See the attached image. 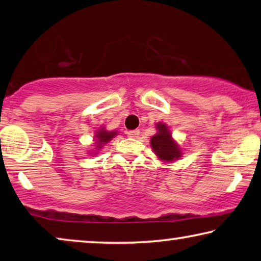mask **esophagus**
<instances>
[{
	"label": "esophagus",
	"mask_w": 261,
	"mask_h": 261,
	"mask_svg": "<svg viewBox=\"0 0 261 261\" xmlns=\"http://www.w3.org/2000/svg\"><path fill=\"white\" fill-rule=\"evenodd\" d=\"M126 135L129 136V137H131V138H136V137H138L139 130H130V131L126 132Z\"/></svg>",
	"instance_id": "obj_1"
}]
</instances>
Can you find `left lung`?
Listing matches in <instances>:
<instances>
[{
	"mask_svg": "<svg viewBox=\"0 0 261 261\" xmlns=\"http://www.w3.org/2000/svg\"><path fill=\"white\" fill-rule=\"evenodd\" d=\"M157 130H159V132L150 141L153 152L161 160L167 161V162L175 161L178 157H181V150H179L178 145L176 144L175 141H172L171 135L166 124H157Z\"/></svg>",
	"mask_w": 261,
	"mask_h": 261,
	"instance_id": "8db88e82",
	"label": "left lung"
}]
</instances>
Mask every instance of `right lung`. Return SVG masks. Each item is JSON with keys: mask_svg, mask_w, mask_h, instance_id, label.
I'll return each mask as SVG.
<instances>
[{"mask_svg": "<svg viewBox=\"0 0 261 261\" xmlns=\"http://www.w3.org/2000/svg\"><path fill=\"white\" fill-rule=\"evenodd\" d=\"M117 135L116 131H106L104 129L99 130L97 132V135H95V137H97V145L98 148H101V145H104L105 143H108L109 141H111V139L115 137Z\"/></svg>", "mask_w": 261, "mask_h": 261, "instance_id": "obj_1", "label": "right lung"}]
</instances>
